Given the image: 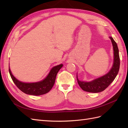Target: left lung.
<instances>
[{"mask_svg": "<svg viewBox=\"0 0 128 128\" xmlns=\"http://www.w3.org/2000/svg\"><path fill=\"white\" fill-rule=\"evenodd\" d=\"M110 38L112 43L114 50V62L112 69L107 74L92 81L91 82L81 81L78 79L76 76L78 85L84 91L92 92V93H97V92L104 91L113 82L117 75L119 70V66H120L119 50L117 44L115 40H113L112 37H110Z\"/></svg>", "mask_w": 128, "mask_h": 128, "instance_id": "obj_1", "label": "left lung"}]
</instances>
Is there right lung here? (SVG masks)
I'll list each match as a JSON object with an SVG mask.
<instances>
[{"label":"right lung","instance_id":"obj_1","mask_svg":"<svg viewBox=\"0 0 128 128\" xmlns=\"http://www.w3.org/2000/svg\"><path fill=\"white\" fill-rule=\"evenodd\" d=\"M62 66V64L53 67L49 74L44 80L37 82L25 83L21 82L14 76L9 66V71L13 82L20 90L28 94L40 96L48 93L53 88L55 83L56 76L59 70Z\"/></svg>","mask_w":128,"mask_h":128}]
</instances>
